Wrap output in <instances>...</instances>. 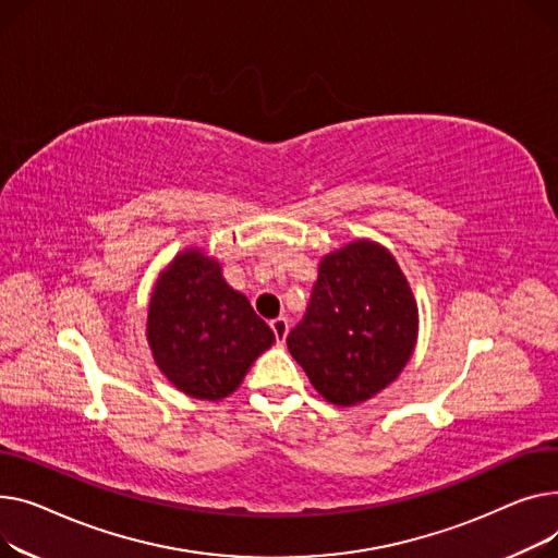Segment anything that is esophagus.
Instances as JSON below:
<instances>
[{
    "instance_id": "obj_1",
    "label": "esophagus",
    "mask_w": 558,
    "mask_h": 558,
    "mask_svg": "<svg viewBox=\"0 0 558 558\" xmlns=\"http://www.w3.org/2000/svg\"><path fill=\"white\" fill-rule=\"evenodd\" d=\"M270 329H272V333H275L277 342H283V340H286V336H288L290 324H288V319H286V317H277V319H272V322H270Z\"/></svg>"
}]
</instances>
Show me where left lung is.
Returning <instances> with one entry per match:
<instances>
[{
    "mask_svg": "<svg viewBox=\"0 0 558 558\" xmlns=\"http://www.w3.org/2000/svg\"><path fill=\"white\" fill-rule=\"evenodd\" d=\"M416 336V300L397 258L357 239L322 256L308 311L286 344L324 401L351 408L399 378Z\"/></svg>",
    "mask_w": 558,
    "mask_h": 558,
    "instance_id": "1",
    "label": "left lung"
}]
</instances>
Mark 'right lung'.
Here are the masks:
<instances>
[{
	"instance_id": "obj_1",
	"label": "right lung",
	"mask_w": 558,
	"mask_h": 558,
	"mask_svg": "<svg viewBox=\"0 0 558 558\" xmlns=\"http://www.w3.org/2000/svg\"><path fill=\"white\" fill-rule=\"evenodd\" d=\"M146 338L159 372L182 395L201 401L227 399L254 360L275 344L270 326L201 247L182 250L159 272Z\"/></svg>"
}]
</instances>
